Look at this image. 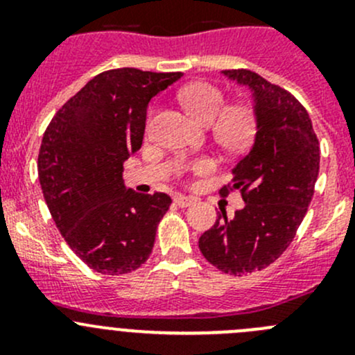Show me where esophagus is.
Here are the masks:
<instances>
[{
	"label": "esophagus",
	"mask_w": 355,
	"mask_h": 355,
	"mask_svg": "<svg viewBox=\"0 0 355 355\" xmlns=\"http://www.w3.org/2000/svg\"><path fill=\"white\" fill-rule=\"evenodd\" d=\"M194 202H196V199L187 198V196H177V198H175V204H177L178 207H189V206H192Z\"/></svg>",
	"instance_id": "34e87169"
}]
</instances>
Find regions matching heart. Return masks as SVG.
<instances>
[{
    "mask_svg": "<svg viewBox=\"0 0 355 355\" xmlns=\"http://www.w3.org/2000/svg\"><path fill=\"white\" fill-rule=\"evenodd\" d=\"M178 99L192 118L200 125L213 123V135L221 148L242 151L254 135V116L247 106H230L221 112L225 98L220 89L206 82H194L178 92ZM213 166L209 159L198 163L199 171Z\"/></svg>",
    "mask_w": 355,
    "mask_h": 355,
    "instance_id": "1",
    "label": "heart"
}]
</instances>
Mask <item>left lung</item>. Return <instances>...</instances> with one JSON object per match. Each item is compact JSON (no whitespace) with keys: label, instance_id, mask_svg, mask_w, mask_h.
I'll return each instance as SVG.
<instances>
[{"label":"left lung","instance_id":"obj_1","mask_svg":"<svg viewBox=\"0 0 355 355\" xmlns=\"http://www.w3.org/2000/svg\"><path fill=\"white\" fill-rule=\"evenodd\" d=\"M221 75L249 89L256 135L232 170L230 189H241L245 206L234 218L221 211L199 249L218 270L241 277L270 266L292 242L314 194L320 144L307 111L285 89L250 70Z\"/></svg>","mask_w":355,"mask_h":355}]
</instances>
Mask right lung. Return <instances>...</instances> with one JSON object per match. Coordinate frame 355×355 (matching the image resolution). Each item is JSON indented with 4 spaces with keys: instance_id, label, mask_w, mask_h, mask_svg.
Returning <instances> with one entry per match:
<instances>
[{
    "instance_id": "right-lung-1",
    "label": "right lung",
    "mask_w": 355,
    "mask_h": 355,
    "mask_svg": "<svg viewBox=\"0 0 355 355\" xmlns=\"http://www.w3.org/2000/svg\"><path fill=\"white\" fill-rule=\"evenodd\" d=\"M180 77L103 71L46 128L37 157L44 200L70 249L98 273H130L151 254L171 199L127 189L121 171L142 146L149 101Z\"/></svg>"
}]
</instances>
